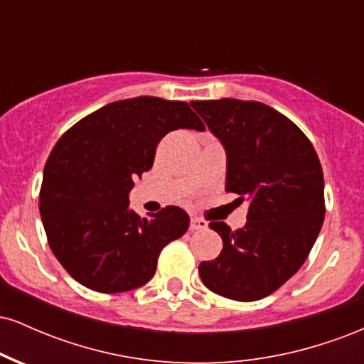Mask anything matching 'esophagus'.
Instances as JSON below:
<instances>
[{
    "mask_svg": "<svg viewBox=\"0 0 364 364\" xmlns=\"http://www.w3.org/2000/svg\"><path fill=\"white\" fill-rule=\"evenodd\" d=\"M208 225L203 219H198V217H191L190 220V231L195 232V231H203V229H207Z\"/></svg>",
    "mask_w": 364,
    "mask_h": 364,
    "instance_id": "esophagus-1",
    "label": "esophagus"
}]
</instances>
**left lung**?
I'll return each instance as SVG.
<instances>
[{"label": "left lung", "mask_w": 364, "mask_h": 364, "mask_svg": "<svg viewBox=\"0 0 364 364\" xmlns=\"http://www.w3.org/2000/svg\"><path fill=\"white\" fill-rule=\"evenodd\" d=\"M228 156L225 191L248 200L243 229L208 224L223 237L215 260L198 274L215 294L257 301L301 269L325 215L323 171L308 136L257 101H191Z\"/></svg>", "instance_id": "1"}]
</instances>
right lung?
<instances>
[{
	"mask_svg": "<svg viewBox=\"0 0 364 364\" xmlns=\"http://www.w3.org/2000/svg\"><path fill=\"white\" fill-rule=\"evenodd\" d=\"M178 128L205 129L186 102L141 95L94 111L54 145L41 219L54 257L82 286L106 294L144 286L162 248L186 232L183 208L141 219L128 200L133 179L152 168L159 141Z\"/></svg>",
	"mask_w": 364,
	"mask_h": 364,
	"instance_id": "right-lung-1",
	"label": "right lung"
}]
</instances>
